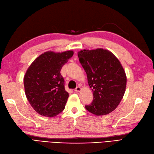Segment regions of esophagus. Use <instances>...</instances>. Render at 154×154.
<instances>
[{"label":"esophagus","instance_id":"esophagus-1","mask_svg":"<svg viewBox=\"0 0 154 154\" xmlns=\"http://www.w3.org/2000/svg\"><path fill=\"white\" fill-rule=\"evenodd\" d=\"M81 91V88L79 87H79H77L75 89V92H79Z\"/></svg>","mask_w":154,"mask_h":154}]
</instances>
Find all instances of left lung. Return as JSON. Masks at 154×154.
<instances>
[{
    "instance_id": "obj_1",
    "label": "left lung",
    "mask_w": 154,
    "mask_h": 154,
    "mask_svg": "<svg viewBox=\"0 0 154 154\" xmlns=\"http://www.w3.org/2000/svg\"><path fill=\"white\" fill-rule=\"evenodd\" d=\"M77 54L94 96L85 108L98 116L113 112L123 98L127 85L125 71L119 60L103 48L84 49Z\"/></svg>"
}]
</instances>
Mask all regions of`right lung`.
<instances>
[{
    "label": "right lung",
    "instance_id": "right-lung-1",
    "mask_svg": "<svg viewBox=\"0 0 154 154\" xmlns=\"http://www.w3.org/2000/svg\"><path fill=\"white\" fill-rule=\"evenodd\" d=\"M73 55V51H48L35 59L23 78L27 99L41 116L53 117L65 108L69 94L60 71Z\"/></svg>",
    "mask_w": 154,
    "mask_h": 154
}]
</instances>
